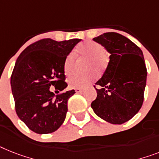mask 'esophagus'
Here are the masks:
<instances>
[{"label": "esophagus", "mask_w": 159, "mask_h": 159, "mask_svg": "<svg viewBox=\"0 0 159 159\" xmlns=\"http://www.w3.org/2000/svg\"><path fill=\"white\" fill-rule=\"evenodd\" d=\"M75 90L76 92V93H82L83 92V89H80V88H76Z\"/></svg>", "instance_id": "34e87169"}]
</instances>
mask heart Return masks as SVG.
I'll list each match as a JSON object with an SVG mask.
<instances>
[{
  "mask_svg": "<svg viewBox=\"0 0 159 159\" xmlns=\"http://www.w3.org/2000/svg\"><path fill=\"white\" fill-rule=\"evenodd\" d=\"M76 52L80 57L89 58L88 69H95L102 70L106 66L107 62V57L103 47L100 44L94 41H86L80 44L77 47ZM75 66V56L70 53L66 57L63 64L64 72L69 75L73 72ZM95 78L94 73L89 74H75L68 79V83L71 88H84L87 86Z\"/></svg>",
  "mask_w": 159,
  "mask_h": 159,
  "instance_id": "1",
  "label": "heart"
}]
</instances>
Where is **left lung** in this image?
Segmentation results:
<instances>
[{"mask_svg": "<svg viewBox=\"0 0 159 159\" xmlns=\"http://www.w3.org/2000/svg\"><path fill=\"white\" fill-rule=\"evenodd\" d=\"M93 40L110 53L97 98L92 102L94 113L112 124H122L137 114L144 101L147 70L141 49L116 32H107ZM95 87V86H94Z\"/></svg>", "mask_w": 159, "mask_h": 159, "instance_id": "left-lung-1", "label": "left lung"}]
</instances>
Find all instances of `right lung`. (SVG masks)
<instances>
[{"instance_id":"right-lung-1","label":"right lung","mask_w":159,"mask_h":159,"mask_svg":"<svg viewBox=\"0 0 159 159\" xmlns=\"http://www.w3.org/2000/svg\"><path fill=\"white\" fill-rule=\"evenodd\" d=\"M80 41L43 39L27 47L17 58L10 78L15 110L18 118L35 133H51L63 124L68 99L75 92L55 96L50 87L59 91L67 87L64 61Z\"/></svg>"}]
</instances>
